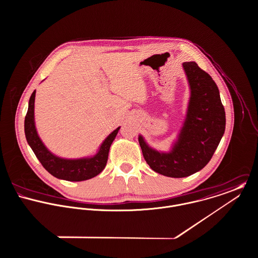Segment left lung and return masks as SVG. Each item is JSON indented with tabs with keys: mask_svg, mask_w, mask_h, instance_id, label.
I'll return each mask as SVG.
<instances>
[{
	"mask_svg": "<svg viewBox=\"0 0 258 258\" xmlns=\"http://www.w3.org/2000/svg\"><path fill=\"white\" fill-rule=\"evenodd\" d=\"M190 98L177 141L169 153L149 147L142 136L139 143L147 163L155 172L185 177L203 169L217 149L225 130V111L212 78L196 61L182 63Z\"/></svg>",
	"mask_w": 258,
	"mask_h": 258,
	"instance_id": "obj_1",
	"label": "left lung"
}]
</instances>
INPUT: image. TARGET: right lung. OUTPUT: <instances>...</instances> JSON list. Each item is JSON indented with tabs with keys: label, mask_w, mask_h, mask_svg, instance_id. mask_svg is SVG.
<instances>
[{
	"label": "right lung",
	"mask_w": 258,
	"mask_h": 258,
	"mask_svg": "<svg viewBox=\"0 0 258 258\" xmlns=\"http://www.w3.org/2000/svg\"><path fill=\"white\" fill-rule=\"evenodd\" d=\"M35 97L36 91L33 92L29 108L25 117V135L27 142L42 165L56 178L69 181H82L93 178L101 173L106 164L109 148L115 139L119 127L114 130L104 141L97 155L92 157L67 159L61 158L52 153L45 147L38 136L35 125Z\"/></svg>",
	"instance_id": "1"
}]
</instances>
